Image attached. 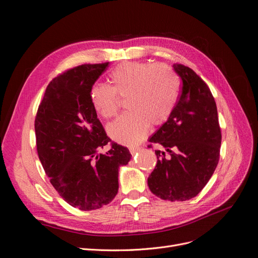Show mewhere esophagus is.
<instances>
[{"label":"esophagus","instance_id":"34e87169","mask_svg":"<svg viewBox=\"0 0 258 258\" xmlns=\"http://www.w3.org/2000/svg\"><path fill=\"white\" fill-rule=\"evenodd\" d=\"M138 151H139V147H130L129 148V152L131 155H135Z\"/></svg>","mask_w":258,"mask_h":258}]
</instances>
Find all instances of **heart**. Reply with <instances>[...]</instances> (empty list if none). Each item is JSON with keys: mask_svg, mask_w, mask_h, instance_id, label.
I'll return each mask as SVG.
<instances>
[{"mask_svg": "<svg viewBox=\"0 0 258 258\" xmlns=\"http://www.w3.org/2000/svg\"><path fill=\"white\" fill-rule=\"evenodd\" d=\"M110 87L92 86L90 104L102 118L111 119L119 110V98H126L128 111L107 127L110 137L121 144L135 145L150 126L158 127L172 114L178 96V77L166 64L123 62L108 76Z\"/></svg>", "mask_w": 258, "mask_h": 258, "instance_id": "b5f03b06", "label": "heart"}]
</instances>
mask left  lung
Masks as SVG:
<instances>
[{
    "mask_svg": "<svg viewBox=\"0 0 258 258\" xmlns=\"http://www.w3.org/2000/svg\"><path fill=\"white\" fill-rule=\"evenodd\" d=\"M181 93L169 119L150 139L165 152L155 151L157 163L147 178L151 191L169 201L189 200L202 190L220 160L222 132L214 97L188 67L175 63Z\"/></svg>",
    "mask_w": 258,
    "mask_h": 258,
    "instance_id": "left-lung-1",
    "label": "left lung"
}]
</instances>
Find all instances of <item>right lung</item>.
<instances>
[{"label": "right lung", "instance_id": "obj_1", "mask_svg": "<svg viewBox=\"0 0 258 258\" xmlns=\"http://www.w3.org/2000/svg\"><path fill=\"white\" fill-rule=\"evenodd\" d=\"M108 64H82L54 77L34 121L37 155L46 175L60 197L83 211L110 204L118 191V168L131 158L127 147L106 136L90 104V89ZM107 144L110 150L100 154Z\"/></svg>", "mask_w": 258, "mask_h": 258}]
</instances>
